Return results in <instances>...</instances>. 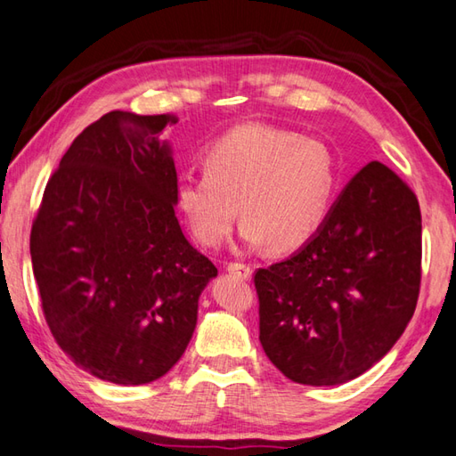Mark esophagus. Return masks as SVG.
<instances>
[{
	"mask_svg": "<svg viewBox=\"0 0 456 456\" xmlns=\"http://www.w3.org/2000/svg\"><path fill=\"white\" fill-rule=\"evenodd\" d=\"M227 271L231 273V274H235V276H239V279H243V281H248L253 276V269L248 265H243V263H229L227 265Z\"/></svg>",
	"mask_w": 456,
	"mask_h": 456,
	"instance_id": "esophagus-1",
	"label": "esophagus"
}]
</instances>
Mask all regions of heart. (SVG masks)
I'll return each instance as SVG.
<instances>
[{
	"mask_svg": "<svg viewBox=\"0 0 456 456\" xmlns=\"http://www.w3.org/2000/svg\"><path fill=\"white\" fill-rule=\"evenodd\" d=\"M205 174H185L175 205L193 237L205 247L223 245L239 211L247 245L292 251L314 237L336 190L330 148L298 132L240 124L213 142L203 156Z\"/></svg>",
	"mask_w": 456,
	"mask_h": 456,
	"instance_id": "b5f03b06",
	"label": "heart"
}]
</instances>
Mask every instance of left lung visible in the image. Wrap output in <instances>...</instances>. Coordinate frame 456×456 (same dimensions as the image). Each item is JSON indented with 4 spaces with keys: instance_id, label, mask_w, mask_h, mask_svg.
Returning a JSON list of instances; mask_svg holds the SVG:
<instances>
[{
    "instance_id": "8db88e82",
    "label": "left lung",
    "mask_w": 456,
    "mask_h": 456,
    "mask_svg": "<svg viewBox=\"0 0 456 456\" xmlns=\"http://www.w3.org/2000/svg\"><path fill=\"white\" fill-rule=\"evenodd\" d=\"M421 284V211L387 166L370 162L297 253L255 273L258 340L289 379L340 386L405 332Z\"/></svg>"
}]
</instances>
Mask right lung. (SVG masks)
Listing matches in <instances>:
<instances>
[{
  "mask_svg": "<svg viewBox=\"0 0 456 456\" xmlns=\"http://www.w3.org/2000/svg\"><path fill=\"white\" fill-rule=\"evenodd\" d=\"M174 116L114 110L75 138L45 187L31 263L45 320L91 376L142 386L174 368L217 269L175 217Z\"/></svg>",
  "mask_w": 456,
  "mask_h": 456,
  "instance_id": "1",
  "label": "right lung"
}]
</instances>
